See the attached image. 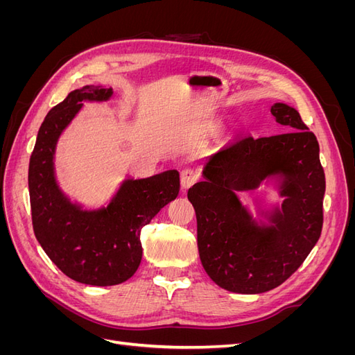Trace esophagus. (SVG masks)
<instances>
[{
  "label": "esophagus",
  "instance_id": "34e87169",
  "mask_svg": "<svg viewBox=\"0 0 355 355\" xmlns=\"http://www.w3.org/2000/svg\"><path fill=\"white\" fill-rule=\"evenodd\" d=\"M197 179H198V173L196 170H192V168L182 170V173H180V187H182V189L187 191L189 187L196 184Z\"/></svg>",
  "mask_w": 355,
  "mask_h": 355
}]
</instances>
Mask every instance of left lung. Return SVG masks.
I'll list each match as a JSON object with an SVG mask.
<instances>
[{
  "instance_id": "obj_1",
  "label": "left lung",
  "mask_w": 355,
  "mask_h": 355,
  "mask_svg": "<svg viewBox=\"0 0 355 355\" xmlns=\"http://www.w3.org/2000/svg\"><path fill=\"white\" fill-rule=\"evenodd\" d=\"M275 121L290 132L245 136L222 146L202 167L204 180L189 188L197 216L201 263L219 287L256 295L284 283L306 259L323 228L324 170L317 137L299 112L274 103ZM272 183L282 206L262 209L256 221L237 191Z\"/></svg>"
}]
</instances>
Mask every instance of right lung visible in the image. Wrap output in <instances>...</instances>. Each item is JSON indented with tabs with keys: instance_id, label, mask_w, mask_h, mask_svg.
<instances>
[{
	"instance_id": "1",
	"label": "right lung",
	"mask_w": 355,
	"mask_h": 355,
	"mask_svg": "<svg viewBox=\"0 0 355 355\" xmlns=\"http://www.w3.org/2000/svg\"><path fill=\"white\" fill-rule=\"evenodd\" d=\"M112 89L84 85L51 108L42 121L29 159L32 225L42 250L72 280L89 286L127 282L142 261L141 231L179 194V171L127 178L106 206L84 209L58 184L55 153L60 135L83 102H106Z\"/></svg>"
}]
</instances>
